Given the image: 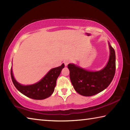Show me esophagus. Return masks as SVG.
Returning <instances> with one entry per match:
<instances>
[{
	"label": "esophagus",
	"mask_w": 130,
	"mask_h": 130,
	"mask_svg": "<svg viewBox=\"0 0 130 130\" xmlns=\"http://www.w3.org/2000/svg\"><path fill=\"white\" fill-rule=\"evenodd\" d=\"M63 63H64V64H65V66H67L70 63V61L68 60H66L64 61H63Z\"/></svg>",
	"instance_id": "obj_1"
}]
</instances>
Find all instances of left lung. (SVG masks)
<instances>
[{
    "label": "left lung",
    "mask_w": 130,
    "mask_h": 130,
    "mask_svg": "<svg viewBox=\"0 0 130 130\" xmlns=\"http://www.w3.org/2000/svg\"><path fill=\"white\" fill-rule=\"evenodd\" d=\"M108 44V62L99 71H88L73 63L68 64L70 81L75 91L81 95L91 96L98 94L107 88L112 81L115 74L116 56L115 50Z\"/></svg>",
    "instance_id": "obj_1"
}]
</instances>
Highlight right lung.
<instances>
[{
	"label": "right lung",
	"instance_id": "right-lung-1",
	"mask_svg": "<svg viewBox=\"0 0 130 130\" xmlns=\"http://www.w3.org/2000/svg\"><path fill=\"white\" fill-rule=\"evenodd\" d=\"M64 67L65 65L62 63L60 67L53 68L42 80L32 85H23L18 83L13 76L12 68L11 77L14 86L21 93L32 99L43 100L49 98L53 93L57 79Z\"/></svg>",
	"mask_w": 130,
	"mask_h": 130
}]
</instances>
